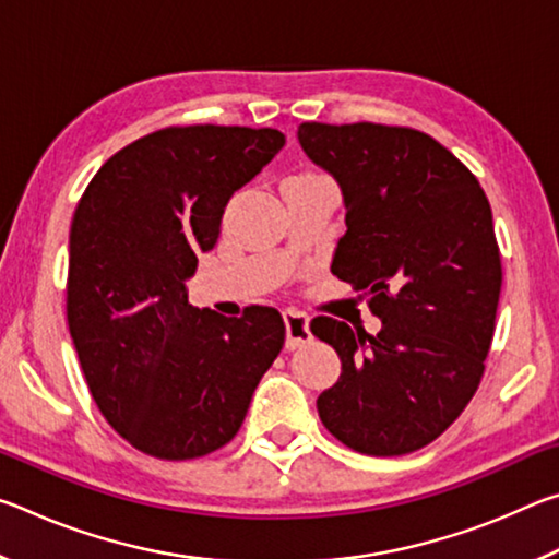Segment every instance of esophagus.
I'll return each instance as SVG.
<instances>
[{"label":"esophagus","instance_id":"obj_1","mask_svg":"<svg viewBox=\"0 0 559 559\" xmlns=\"http://www.w3.org/2000/svg\"><path fill=\"white\" fill-rule=\"evenodd\" d=\"M283 323H286V347L298 349L306 343H310V328H308V316L300 313V310H286L283 313Z\"/></svg>","mask_w":559,"mask_h":559}]
</instances>
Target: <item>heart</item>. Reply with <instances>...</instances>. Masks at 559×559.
<instances>
[{
  "label": "heart",
  "mask_w": 559,
  "mask_h": 559,
  "mask_svg": "<svg viewBox=\"0 0 559 559\" xmlns=\"http://www.w3.org/2000/svg\"><path fill=\"white\" fill-rule=\"evenodd\" d=\"M302 177H306V175H302Z\"/></svg>",
  "instance_id": "heart-1"
}]
</instances>
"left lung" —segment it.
Instances as JSON below:
<instances>
[{"mask_svg": "<svg viewBox=\"0 0 559 559\" xmlns=\"http://www.w3.org/2000/svg\"><path fill=\"white\" fill-rule=\"evenodd\" d=\"M298 143L343 192L347 231L330 271L382 320L377 335L310 323L343 362L318 396L320 421L367 456L412 453L456 421L484 377L503 283L486 192L412 128L302 122Z\"/></svg>", "mask_w": 559, "mask_h": 559, "instance_id": "1", "label": "left lung"}]
</instances>
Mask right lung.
<instances>
[{
	"instance_id": "add662e5",
	"label": "right lung",
	"mask_w": 559,
	"mask_h": 559,
	"mask_svg": "<svg viewBox=\"0 0 559 559\" xmlns=\"http://www.w3.org/2000/svg\"><path fill=\"white\" fill-rule=\"evenodd\" d=\"M273 128H165L122 147L75 206L66 316L88 390L147 456L200 459L239 431L286 337L278 310L224 318L187 300L226 202L266 167Z\"/></svg>"
}]
</instances>
